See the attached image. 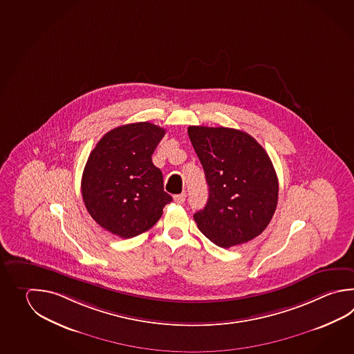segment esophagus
I'll list each match as a JSON object with an SVG mask.
<instances>
[{
	"label": "esophagus",
	"instance_id": "esophagus-1",
	"mask_svg": "<svg viewBox=\"0 0 354 354\" xmlns=\"http://www.w3.org/2000/svg\"><path fill=\"white\" fill-rule=\"evenodd\" d=\"M185 198H187V194H185V193L174 195V202L178 203V204H183V203L185 202Z\"/></svg>",
	"mask_w": 354,
	"mask_h": 354
}]
</instances>
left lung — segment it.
Segmentation results:
<instances>
[{"label": "left lung", "instance_id": "8db88e82", "mask_svg": "<svg viewBox=\"0 0 354 354\" xmlns=\"http://www.w3.org/2000/svg\"><path fill=\"white\" fill-rule=\"evenodd\" d=\"M209 187L194 221L214 245L230 248L260 236L274 216L279 180L265 149L243 131L189 126Z\"/></svg>", "mask_w": 354, "mask_h": 354}]
</instances>
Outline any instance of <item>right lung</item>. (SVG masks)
Here are the masks:
<instances>
[{
	"label": "right lung",
	"mask_w": 354,
	"mask_h": 354,
	"mask_svg": "<svg viewBox=\"0 0 354 354\" xmlns=\"http://www.w3.org/2000/svg\"><path fill=\"white\" fill-rule=\"evenodd\" d=\"M165 130L130 123L107 132L91 152L82 176V195L97 223L121 239L149 231L173 198L151 155Z\"/></svg>",
	"instance_id": "add662e5"
}]
</instances>
